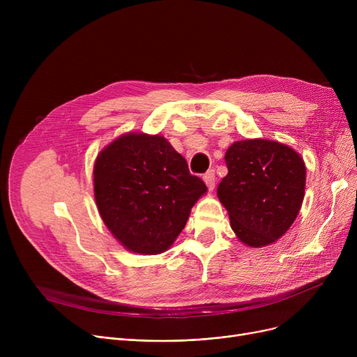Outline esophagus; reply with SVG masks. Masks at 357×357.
Returning a JSON list of instances; mask_svg holds the SVG:
<instances>
[{
  "mask_svg": "<svg viewBox=\"0 0 357 357\" xmlns=\"http://www.w3.org/2000/svg\"><path fill=\"white\" fill-rule=\"evenodd\" d=\"M204 182H205V185L208 186L210 191L214 190V186H215V174H214V171H208L207 174L204 175Z\"/></svg>",
  "mask_w": 357,
  "mask_h": 357,
  "instance_id": "1",
  "label": "esophagus"
}]
</instances>
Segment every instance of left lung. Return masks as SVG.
<instances>
[{"instance_id":"8db88e82","label":"left lung","mask_w":357,"mask_h":357,"mask_svg":"<svg viewBox=\"0 0 357 357\" xmlns=\"http://www.w3.org/2000/svg\"><path fill=\"white\" fill-rule=\"evenodd\" d=\"M229 169L217 188L237 238L265 248L294 224L305 194L304 159L288 144L266 139L234 142L226 152Z\"/></svg>"}]
</instances>
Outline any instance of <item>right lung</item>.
<instances>
[{"label": "right lung", "mask_w": 357, "mask_h": 357, "mask_svg": "<svg viewBox=\"0 0 357 357\" xmlns=\"http://www.w3.org/2000/svg\"><path fill=\"white\" fill-rule=\"evenodd\" d=\"M207 186L163 136L126 133L93 163V197L114 238L131 253L171 248Z\"/></svg>", "instance_id": "1"}]
</instances>
